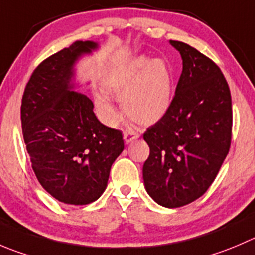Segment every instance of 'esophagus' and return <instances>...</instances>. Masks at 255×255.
I'll use <instances>...</instances> for the list:
<instances>
[{"label":"esophagus","mask_w":255,"mask_h":255,"mask_svg":"<svg viewBox=\"0 0 255 255\" xmlns=\"http://www.w3.org/2000/svg\"><path fill=\"white\" fill-rule=\"evenodd\" d=\"M138 137H139V135H138L137 133L130 132V130H127V132L123 133V139H125L126 144H128V143H130V142H132V140L137 139Z\"/></svg>","instance_id":"1"}]
</instances>
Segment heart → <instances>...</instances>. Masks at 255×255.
<instances>
[{
	"instance_id": "obj_1",
	"label": "heart",
	"mask_w": 255,
	"mask_h": 255,
	"mask_svg": "<svg viewBox=\"0 0 255 255\" xmlns=\"http://www.w3.org/2000/svg\"><path fill=\"white\" fill-rule=\"evenodd\" d=\"M103 87L121 100L123 113L133 122L148 126L162 120L172 106L173 73L163 59L139 56L118 66L106 76ZM98 115L108 125L118 113L108 97L96 95Z\"/></svg>"
}]
</instances>
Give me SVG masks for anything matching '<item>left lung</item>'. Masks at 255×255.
<instances>
[{"instance_id": "1", "label": "left lung", "mask_w": 255, "mask_h": 255, "mask_svg": "<svg viewBox=\"0 0 255 255\" xmlns=\"http://www.w3.org/2000/svg\"><path fill=\"white\" fill-rule=\"evenodd\" d=\"M183 70L167 115L143 138L149 157L143 164L145 190L158 204L178 208L203 196L216 179L232 140V97L221 68L179 41Z\"/></svg>"}]
</instances>
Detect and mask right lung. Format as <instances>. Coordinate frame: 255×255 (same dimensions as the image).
<instances>
[{"label": "right lung", "instance_id": "obj_1", "mask_svg": "<svg viewBox=\"0 0 255 255\" xmlns=\"http://www.w3.org/2000/svg\"><path fill=\"white\" fill-rule=\"evenodd\" d=\"M97 48L76 41L42 61L24 88L21 123L32 168L57 201L85 206L101 197L125 149L122 132L102 125L86 95L71 91L73 66Z\"/></svg>", "mask_w": 255, "mask_h": 255}]
</instances>
